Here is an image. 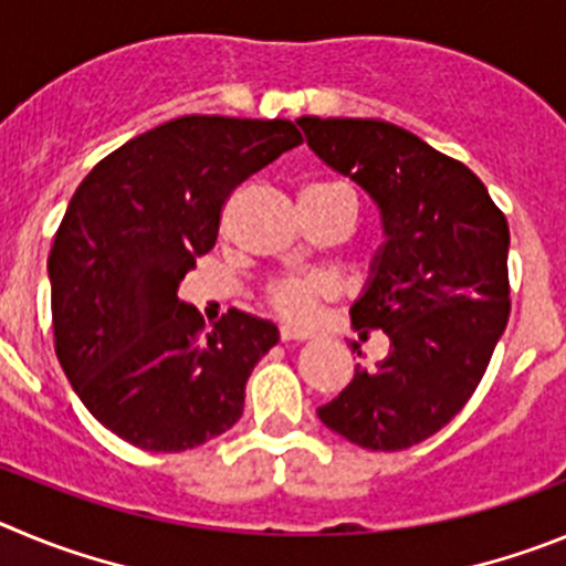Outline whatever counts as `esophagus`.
Instances as JSON below:
<instances>
[{"label":"esophagus","instance_id":"obj_1","mask_svg":"<svg viewBox=\"0 0 566 566\" xmlns=\"http://www.w3.org/2000/svg\"><path fill=\"white\" fill-rule=\"evenodd\" d=\"M279 338L282 340H307V338H313V333H310V329L287 327V324H284V327H279Z\"/></svg>","mask_w":566,"mask_h":566}]
</instances>
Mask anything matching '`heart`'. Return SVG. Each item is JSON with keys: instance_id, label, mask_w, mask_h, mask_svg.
<instances>
[{"instance_id": "heart-1", "label": "heart", "mask_w": 566, "mask_h": 566, "mask_svg": "<svg viewBox=\"0 0 566 566\" xmlns=\"http://www.w3.org/2000/svg\"><path fill=\"white\" fill-rule=\"evenodd\" d=\"M333 188V182H318L307 191H321ZM335 295V282L324 273H304V276H279L264 284L262 298L276 315L287 321H304L313 315L321 302H327Z\"/></svg>"}]
</instances>
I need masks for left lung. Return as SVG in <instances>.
Listing matches in <instances>:
<instances>
[{
    "label": "left lung",
    "instance_id": "obj_1",
    "mask_svg": "<svg viewBox=\"0 0 566 566\" xmlns=\"http://www.w3.org/2000/svg\"><path fill=\"white\" fill-rule=\"evenodd\" d=\"M298 126L321 160L375 200L386 231L349 313L364 338L389 335V355L371 369L355 366L318 417L355 446L403 451L460 415L505 333L507 220L465 163L400 126L313 115Z\"/></svg>",
    "mask_w": 566,
    "mask_h": 566
}]
</instances>
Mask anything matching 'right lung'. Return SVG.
Instances as JSON below:
<instances>
[{
	"instance_id": "obj_1",
	"label": "right lung",
	"mask_w": 566,
	"mask_h": 566,
	"mask_svg": "<svg viewBox=\"0 0 566 566\" xmlns=\"http://www.w3.org/2000/svg\"><path fill=\"white\" fill-rule=\"evenodd\" d=\"M293 120L182 115L106 155L50 248L53 338L81 403L144 451H188L245 409L271 321L228 310L211 329L177 298L217 245L239 182L302 144Z\"/></svg>"
}]
</instances>
